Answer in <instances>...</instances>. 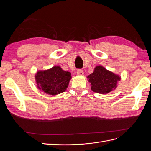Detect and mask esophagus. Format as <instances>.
Returning a JSON list of instances; mask_svg holds the SVG:
<instances>
[{"label":"esophagus","mask_w":151,"mask_h":151,"mask_svg":"<svg viewBox=\"0 0 151 151\" xmlns=\"http://www.w3.org/2000/svg\"><path fill=\"white\" fill-rule=\"evenodd\" d=\"M77 74L78 76H83L84 75V72H83V70L79 69V70H77Z\"/></svg>","instance_id":"34e87169"}]
</instances>
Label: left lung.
<instances>
[{
	"label": "left lung",
	"mask_w": 151,
	"mask_h": 151,
	"mask_svg": "<svg viewBox=\"0 0 151 151\" xmlns=\"http://www.w3.org/2000/svg\"><path fill=\"white\" fill-rule=\"evenodd\" d=\"M88 78L91 85V90L95 93L104 94L115 89L121 79L119 76L101 65L96 67L94 72L88 76Z\"/></svg>",
	"instance_id": "left-lung-1"
}]
</instances>
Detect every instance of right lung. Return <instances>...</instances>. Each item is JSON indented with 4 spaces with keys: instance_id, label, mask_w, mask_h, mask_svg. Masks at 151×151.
<instances>
[{
    "instance_id": "obj_1",
    "label": "right lung",
    "mask_w": 151,
    "mask_h": 151,
    "mask_svg": "<svg viewBox=\"0 0 151 151\" xmlns=\"http://www.w3.org/2000/svg\"><path fill=\"white\" fill-rule=\"evenodd\" d=\"M37 88L50 95L60 94L66 90L71 79V74L59 66L46 70L38 71L35 75Z\"/></svg>"
}]
</instances>
